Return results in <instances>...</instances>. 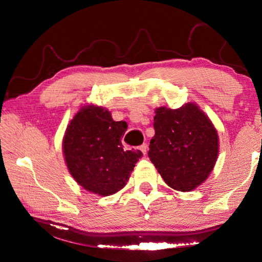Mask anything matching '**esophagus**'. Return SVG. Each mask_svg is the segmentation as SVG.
I'll return each mask as SVG.
<instances>
[{"label":"esophagus","mask_w":262,"mask_h":262,"mask_svg":"<svg viewBox=\"0 0 262 262\" xmlns=\"http://www.w3.org/2000/svg\"><path fill=\"white\" fill-rule=\"evenodd\" d=\"M140 150L143 154H147V151H148V144L147 143H143V144H141L140 145Z\"/></svg>","instance_id":"esophagus-1"}]
</instances>
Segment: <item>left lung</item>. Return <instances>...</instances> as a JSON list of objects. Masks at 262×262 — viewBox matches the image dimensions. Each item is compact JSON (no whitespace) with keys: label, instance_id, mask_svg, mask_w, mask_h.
I'll use <instances>...</instances> for the list:
<instances>
[{"label":"left lung","instance_id":"1","mask_svg":"<svg viewBox=\"0 0 262 262\" xmlns=\"http://www.w3.org/2000/svg\"><path fill=\"white\" fill-rule=\"evenodd\" d=\"M154 128L148 156L164 181L181 192L202 184L219 155V136L207 115L192 103L158 107Z\"/></svg>","mask_w":262,"mask_h":262}]
</instances>
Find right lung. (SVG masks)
<instances>
[{"mask_svg":"<svg viewBox=\"0 0 262 262\" xmlns=\"http://www.w3.org/2000/svg\"><path fill=\"white\" fill-rule=\"evenodd\" d=\"M125 121H114L107 110L88 106L67 127L63 154L70 174L90 192L107 196L123 188L141 158L140 150H123Z\"/></svg>","mask_w":262,"mask_h":262,"instance_id":"right-lung-1","label":"right lung"}]
</instances>
